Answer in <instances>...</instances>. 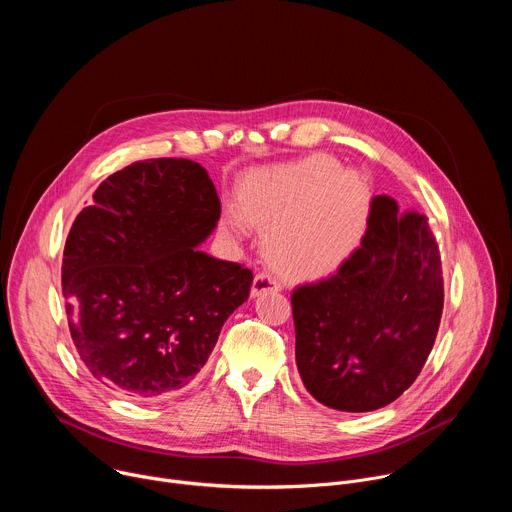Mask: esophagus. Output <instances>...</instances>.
Listing matches in <instances>:
<instances>
[{
  "mask_svg": "<svg viewBox=\"0 0 512 512\" xmlns=\"http://www.w3.org/2000/svg\"><path fill=\"white\" fill-rule=\"evenodd\" d=\"M279 289H281V285H279V281L273 275L257 273L253 283H251V296L257 298L261 294H267V291H279Z\"/></svg>",
  "mask_w": 512,
  "mask_h": 512,
  "instance_id": "34e87169",
  "label": "esophagus"
}]
</instances>
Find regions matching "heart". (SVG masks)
<instances>
[{
	"instance_id": "heart-1",
	"label": "heart",
	"mask_w": 512,
	"mask_h": 512,
	"mask_svg": "<svg viewBox=\"0 0 512 512\" xmlns=\"http://www.w3.org/2000/svg\"><path fill=\"white\" fill-rule=\"evenodd\" d=\"M237 212L263 233L267 261L289 277L312 279L340 267L360 243L369 190L324 154L251 172L237 190ZM229 227L243 231L239 218Z\"/></svg>"
}]
</instances>
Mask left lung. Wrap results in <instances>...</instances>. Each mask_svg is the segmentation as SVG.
<instances>
[{
    "mask_svg": "<svg viewBox=\"0 0 512 512\" xmlns=\"http://www.w3.org/2000/svg\"><path fill=\"white\" fill-rule=\"evenodd\" d=\"M296 362L310 395L350 413L401 397L421 373L444 310L440 247L427 216L375 196L360 247L291 294Z\"/></svg>",
    "mask_w": 512,
    "mask_h": 512,
    "instance_id": "1",
    "label": "left lung"
}]
</instances>
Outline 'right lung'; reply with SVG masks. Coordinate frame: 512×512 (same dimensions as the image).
<instances>
[{"label":"right lung","mask_w":512,"mask_h":512,"mask_svg":"<svg viewBox=\"0 0 512 512\" xmlns=\"http://www.w3.org/2000/svg\"><path fill=\"white\" fill-rule=\"evenodd\" d=\"M218 218L212 180L184 158L135 162L95 190L66 237L62 296L97 381L152 401L196 379L253 281L198 249Z\"/></svg>","instance_id":"add662e5"}]
</instances>
